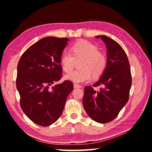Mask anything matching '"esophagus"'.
<instances>
[{
  "mask_svg": "<svg viewBox=\"0 0 152 152\" xmlns=\"http://www.w3.org/2000/svg\"><path fill=\"white\" fill-rule=\"evenodd\" d=\"M74 88H82V86H80L79 84H76V83H74Z\"/></svg>",
  "mask_w": 152,
  "mask_h": 152,
  "instance_id": "esophagus-1",
  "label": "esophagus"
}]
</instances>
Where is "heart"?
<instances>
[{"label": "heart", "mask_w": 152, "mask_h": 152, "mask_svg": "<svg viewBox=\"0 0 152 152\" xmlns=\"http://www.w3.org/2000/svg\"><path fill=\"white\" fill-rule=\"evenodd\" d=\"M80 61V69L66 74L65 78L76 83L88 82L93 78H97L104 73L107 65L104 53L98 51L94 44L87 40L74 44L70 52L64 51L61 57V64L64 72H70L75 66L76 61Z\"/></svg>", "instance_id": "obj_1"}]
</instances>
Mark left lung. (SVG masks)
Masks as SVG:
<instances>
[{
    "mask_svg": "<svg viewBox=\"0 0 152 152\" xmlns=\"http://www.w3.org/2000/svg\"><path fill=\"white\" fill-rule=\"evenodd\" d=\"M104 42L107 48V65L93 87L101 86L96 91L91 86L84 88L83 106L87 114L100 124L110 122L127 104L132 84L130 64L122 47L104 35L95 37Z\"/></svg>",
    "mask_w": 152,
    "mask_h": 152,
    "instance_id": "left-lung-1",
    "label": "left lung"
}]
</instances>
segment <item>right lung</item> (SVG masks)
Listing matches in <instances>:
<instances>
[{"label": "right lung", "instance_id": "add662e5", "mask_svg": "<svg viewBox=\"0 0 152 152\" xmlns=\"http://www.w3.org/2000/svg\"><path fill=\"white\" fill-rule=\"evenodd\" d=\"M69 40L42 38L23 53L18 64L16 87L22 110L34 124L47 127L59 118L73 84L69 80L50 88L62 77L61 57Z\"/></svg>", "mask_w": 152, "mask_h": 152}]
</instances>
